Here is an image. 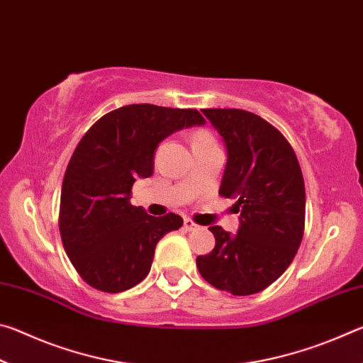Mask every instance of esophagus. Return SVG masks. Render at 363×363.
I'll return each instance as SVG.
<instances>
[{
	"label": "esophagus",
	"mask_w": 363,
	"mask_h": 363,
	"mask_svg": "<svg viewBox=\"0 0 363 363\" xmlns=\"http://www.w3.org/2000/svg\"><path fill=\"white\" fill-rule=\"evenodd\" d=\"M184 229L189 230V232H192V230H196V229H199V225H196L192 219L186 218V219H184Z\"/></svg>",
	"instance_id": "1"
}]
</instances>
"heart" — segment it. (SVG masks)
<instances>
[{
    "label": "heart",
    "mask_w": 363,
    "mask_h": 363,
    "mask_svg": "<svg viewBox=\"0 0 363 363\" xmlns=\"http://www.w3.org/2000/svg\"><path fill=\"white\" fill-rule=\"evenodd\" d=\"M216 140L211 136L208 131H196L192 138V147L194 149H199V147H205V145H214Z\"/></svg>",
    "instance_id": "heart-1"
}]
</instances>
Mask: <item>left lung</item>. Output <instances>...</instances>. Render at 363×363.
Returning <instances> with one entry per match:
<instances>
[{
    "label": "left lung",
    "mask_w": 363,
    "mask_h": 363,
    "mask_svg": "<svg viewBox=\"0 0 363 363\" xmlns=\"http://www.w3.org/2000/svg\"><path fill=\"white\" fill-rule=\"evenodd\" d=\"M227 150L219 195L235 199L240 213L232 235L211 225V253L196 257L208 284L235 296L272 285L290 266L303 240L306 190L298 158L277 128L238 108H203Z\"/></svg>",
    "instance_id": "1"
}]
</instances>
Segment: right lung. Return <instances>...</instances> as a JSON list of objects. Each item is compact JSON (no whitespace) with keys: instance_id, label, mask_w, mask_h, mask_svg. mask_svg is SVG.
<instances>
[{"instance_id":"add662e5","label":"right lung","mask_w":363,"mask_h":363,"mask_svg":"<svg viewBox=\"0 0 363 363\" xmlns=\"http://www.w3.org/2000/svg\"><path fill=\"white\" fill-rule=\"evenodd\" d=\"M201 125L205 118L194 108L131 104L104 115L79 140L64 176L59 229L86 284L120 293L147 277L160 238L184 220L174 213L155 218L133 206V184L153 174L163 139Z\"/></svg>"}]
</instances>
